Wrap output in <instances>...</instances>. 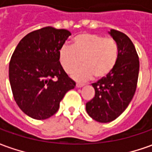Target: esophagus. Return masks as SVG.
Returning <instances> with one entry per match:
<instances>
[{"label": "esophagus", "instance_id": "esophagus-1", "mask_svg": "<svg viewBox=\"0 0 152 152\" xmlns=\"http://www.w3.org/2000/svg\"><path fill=\"white\" fill-rule=\"evenodd\" d=\"M76 88H83V86H84V84H82V83H76Z\"/></svg>", "mask_w": 152, "mask_h": 152}]
</instances>
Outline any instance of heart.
<instances>
[{
  "label": "heart",
  "instance_id": "1",
  "mask_svg": "<svg viewBox=\"0 0 152 152\" xmlns=\"http://www.w3.org/2000/svg\"><path fill=\"white\" fill-rule=\"evenodd\" d=\"M118 46L112 38L83 33L73 39L72 47L63 46L59 50V61L64 69L70 73L82 62L84 66L73 72L76 81H88L94 76L103 79L110 75L118 60Z\"/></svg>",
  "mask_w": 152,
  "mask_h": 152
}]
</instances>
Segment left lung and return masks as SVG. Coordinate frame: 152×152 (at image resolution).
<instances>
[{
	"instance_id": "8db88e82",
	"label": "left lung",
	"mask_w": 152,
	"mask_h": 152,
	"mask_svg": "<svg viewBox=\"0 0 152 152\" xmlns=\"http://www.w3.org/2000/svg\"><path fill=\"white\" fill-rule=\"evenodd\" d=\"M109 34L118 46V60L110 75L92 84L95 95L86 104L89 116L103 123L114 121L127 109L135 94L140 70L139 57L129 37L115 30Z\"/></svg>"
}]
</instances>
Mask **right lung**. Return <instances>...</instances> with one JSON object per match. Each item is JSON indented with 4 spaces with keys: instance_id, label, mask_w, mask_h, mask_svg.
<instances>
[{
    "instance_id": "obj_1",
    "label": "right lung",
    "mask_w": 152,
    "mask_h": 152,
    "mask_svg": "<svg viewBox=\"0 0 152 152\" xmlns=\"http://www.w3.org/2000/svg\"><path fill=\"white\" fill-rule=\"evenodd\" d=\"M69 30L51 26L29 33L18 44L9 64L13 98L23 113L37 120L54 115L65 94L76 87L59 62Z\"/></svg>"
}]
</instances>
